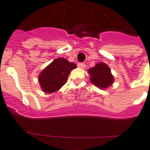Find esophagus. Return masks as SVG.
I'll list each match as a JSON object with an SVG mask.
<instances>
[{
	"label": "esophagus",
	"instance_id": "34e87169",
	"mask_svg": "<svg viewBox=\"0 0 150 150\" xmlns=\"http://www.w3.org/2000/svg\"><path fill=\"white\" fill-rule=\"evenodd\" d=\"M77 66H78V67H79V68L84 69L85 67H86V64L85 63H78Z\"/></svg>",
	"mask_w": 150,
	"mask_h": 150
}]
</instances>
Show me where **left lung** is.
Segmentation results:
<instances>
[{
  "label": "left lung",
  "instance_id": "left-lung-1",
  "mask_svg": "<svg viewBox=\"0 0 150 150\" xmlns=\"http://www.w3.org/2000/svg\"><path fill=\"white\" fill-rule=\"evenodd\" d=\"M90 81L100 89L108 88L114 82V77L111 70L105 63H98L93 67L88 69Z\"/></svg>",
  "mask_w": 150,
  "mask_h": 150
}]
</instances>
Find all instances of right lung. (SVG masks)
Listing matches in <instances>:
<instances>
[{
    "instance_id": "right-lung-1",
    "label": "right lung",
    "mask_w": 150,
    "mask_h": 150,
    "mask_svg": "<svg viewBox=\"0 0 150 150\" xmlns=\"http://www.w3.org/2000/svg\"><path fill=\"white\" fill-rule=\"evenodd\" d=\"M76 67V64L69 62L66 59H55L38 76L42 90L46 93H52L59 90L67 83L71 71Z\"/></svg>"
}]
</instances>
